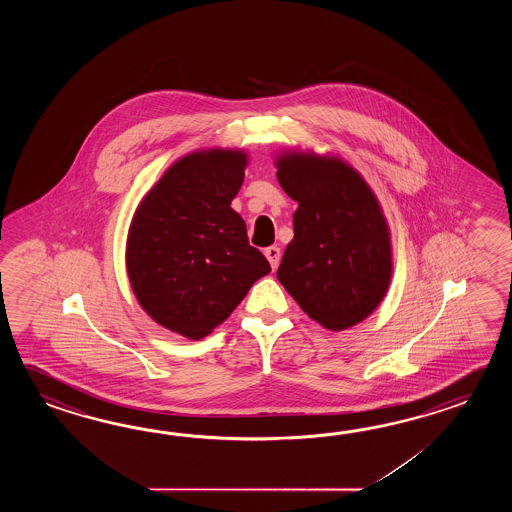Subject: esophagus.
<instances>
[{
  "label": "esophagus",
  "instance_id": "obj_1",
  "mask_svg": "<svg viewBox=\"0 0 512 512\" xmlns=\"http://www.w3.org/2000/svg\"><path fill=\"white\" fill-rule=\"evenodd\" d=\"M263 254L267 256V260L271 263L272 269H276L278 265H280V258H282V251H280V247H276V245H272V247H267Z\"/></svg>",
  "mask_w": 512,
  "mask_h": 512
}]
</instances>
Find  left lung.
Returning <instances> with one entry per match:
<instances>
[{"label": "left lung", "instance_id": "8db88e82", "mask_svg": "<svg viewBox=\"0 0 512 512\" xmlns=\"http://www.w3.org/2000/svg\"><path fill=\"white\" fill-rule=\"evenodd\" d=\"M274 164L285 194L298 203L278 280L320 326H357L392 280V236L379 199L338 155L283 152Z\"/></svg>", "mask_w": 512, "mask_h": 512}]
</instances>
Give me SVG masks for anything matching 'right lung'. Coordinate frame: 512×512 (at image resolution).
<instances>
[{
    "instance_id": "right-lung-1",
    "label": "right lung",
    "mask_w": 512,
    "mask_h": 512,
    "mask_svg": "<svg viewBox=\"0 0 512 512\" xmlns=\"http://www.w3.org/2000/svg\"><path fill=\"white\" fill-rule=\"evenodd\" d=\"M247 163V152L232 148L186 153L131 219L126 271L133 294L159 326L190 340L210 335L271 272L230 207Z\"/></svg>"
}]
</instances>
